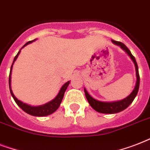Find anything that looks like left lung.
I'll return each mask as SVG.
<instances>
[{"label": "left lung", "instance_id": "8db88e82", "mask_svg": "<svg viewBox=\"0 0 150 150\" xmlns=\"http://www.w3.org/2000/svg\"><path fill=\"white\" fill-rule=\"evenodd\" d=\"M112 42L115 45L119 46L122 50H125L128 54V56L130 57L131 59L132 60L133 62H134V64H135V73H136V83H135V88L132 90V92L127 97H125L123 100H117V101H113V102H103V101H100V100L93 98L88 93L86 89H84L85 95H86V97L89 105L95 110H96L99 113H102V114H116V113L121 112L125 109H126L133 102V100H134V99L135 98V96L137 95L139 88V68H138V64L136 61H135V58L132 54L130 50H128V48L124 43L118 42V41L113 40H112Z\"/></svg>", "mask_w": 150, "mask_h": 150}]
</instances>
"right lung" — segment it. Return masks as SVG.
Masks as SVG:
<instances>
[{"mask_svg":"<svg viewBox=\"0 0 150 150\" xmlns=\"http://www.w3.org/2000/svg\"><path fill=\"white\" fill-rule=\"evenodd\" d=\"M36 40H32V41H29L28 43H25V45L21 48V50H22L23 47H25L26 45H28V44H29V43L34 42ZM21 50L18 52L17 55L15 57L12 64H11V67L10 74H9V88H10L11 94L13 99L15 100V103H17L18 106V107H19L22 110H24L25 113H27V114H30V115H33V116H36V117H44V116H47V115H50V114H53L54 111H56L58 109V107H60V104H61V101H62V100H63L64 95V93H65L66 89H67V88H68V85H69V83H70V81L65 82V83L61 86L60 91H59V93H57V95L55 96V98L53 99L52 100H50V102L45 103V104L40 105V106H31V105L25 103L20 101L19 100H18V99L15 96L14 93H12V90H11V70H12L13 64H14V63H15V61H16V59L18 58V55H19Z\"/></svg>","mask_w":150,"mask_h":150,"instance_id":"obj_1","label":"right lung"}]
</instances>
